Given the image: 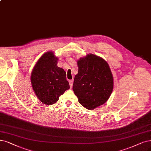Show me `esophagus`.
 Returning <instances> with one entry per match:
<instances>
[{
	"label": "esophagus",
	"instance_id": "esophagus-1",
	"mask_svg": "<svg viewBox=\"0 0 151 151\" xmlns=\"http://www.w3.org/2000/svg\"><path fill=\"white\" fill-rule=\"evenodd\" d=\"M69 83H70V88H72L73 84V80H69Z\"/></svg>",
	"mask_w": 151,
	"mask_h": 151
}]
</instances>
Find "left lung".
<instances>
[{
    "instance_id": "left-lung-1",
    "label": "left lung",
    "mask_w": 151,
    "mask_h": 151,
    "mask_svg": "<svg viewBox=\"0 0 151 151\" xmlns=\"http://www.w3.org/2000/svg\"><path fill=\"white\" fill-rule=\"evenodd\" d=\"M78 72L73 90L78 102L94 109L108 101L113 90V76L108 63L101 57L88 54L77 61Z\"/></svg>"
}]
</instances>
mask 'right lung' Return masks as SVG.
<instances>
[{
  "mask_svg": "<svg viewBox=\"0 0 151 151\" xmlns=\"http://www.w3.org/2000/svg\"><path fill=\"white\" fill-rule=\"evenodd\" d=\"M58 57L53 52L44 53L31 73V83L37 97L43 104H53L70 88L66 72L57 66Z\"/></svg>",
  "mask_w": 151,
  "mask_h": 151,
  "instance_id": "add662e5",
  "label": "right lung"
}]
</instances>
